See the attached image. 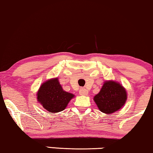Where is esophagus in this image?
Instances as JSON below:
<instances>
[{
  "label": "esophagus",
  "instance_id": "1",
  "mask_svg": "<svg viewBox=\"0 0 153 153\" xmlns=\"http://www.w3.org/2000/svg\"><path fill=\"white\" fill-rule=\"evenodd\" d=\"M88 91L85 88H81L80 90H79V94H80L81 96H86V95L88 94Z\"/></svg>",
  "mask_w": 153,
  "mask_h": 153
}]
</instances>
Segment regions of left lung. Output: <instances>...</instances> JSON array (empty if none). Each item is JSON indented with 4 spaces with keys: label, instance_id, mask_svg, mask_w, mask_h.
Wrapping results in <instances>:
<instances>
[{
    "label": "left lung",
    "instance_id": "1",
    "mask_svg": "<svg viewBox=\"0 0 153 153\" xmlns=\"http://www.w3.org/2000/svg\"><path fill=\"white\" fill-rule=\"evenodd\" d=\"M127 100V93L122 84L109 80L103 83L100 92L94 100L100 112L110 114L120 110Z\"/></svg>",
    "mask_w": 153,
    "mask_h": 153
}]
</instances>
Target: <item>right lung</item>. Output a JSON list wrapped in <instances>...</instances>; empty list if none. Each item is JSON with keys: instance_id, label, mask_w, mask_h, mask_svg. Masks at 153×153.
Returning a JSON list of instances; mask_svg holds the SVG:
<instances>
[{"instance_id": "1", "label": "right lung", "mask_w": 153, "mask_h": 153, "mask_svg": "<svg viewBox=\"0 0 153 153\" xmlns=\"http://www.w3.org/2000/svg\"><path fill=\"white\" fill-rule=\"evenodd\" d=\"M74 95L63 90L58 78L45 81L37 91V101L51 114L64 110Z\"/></svg>"}]
</instances>
